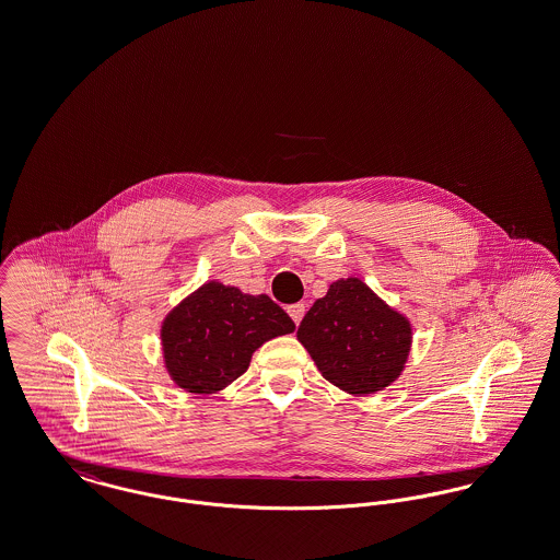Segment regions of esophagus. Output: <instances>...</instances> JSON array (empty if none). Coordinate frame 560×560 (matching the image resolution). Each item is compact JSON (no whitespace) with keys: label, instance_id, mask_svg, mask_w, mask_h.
<instances>
[{"label":"esophagus","instance_id":"esophagus-1","mask_svg":"<svg viewBox=\"0 0 560 560\" xmlns=\"http://www.w3.org/2000/svg\"><path fill=\"white\" fill-rule=\"evenodd\" d=\"M288 313H290V317H292L293 323L298 325L302 317H304V304L302 302H298V304H292V306H288Z\"/></svg>","mask_w":560,"mask_h":560}]
</instances>
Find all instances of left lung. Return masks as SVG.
I'll list each match as a JSON object with an SVG mask.
<instances>
[{
    "label": "left lung",
    "instance_id": "8db88e82",
    "mask_svg": "<svg viewBox=\"0 0 560 560\" xmlns=\"http://www.w3.org/2000/svg\"><path fill=\"white\" fill-rule=\"evenodd\" d=\"M411 323L359 277L329 285L298 327L320 375L354 397L390 386L411 350Z\"/></svg>",
    "mask_w": 560,
    "mask_h": 560
}]
</instances>
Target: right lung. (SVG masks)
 Wrapping results in <instances>:
<instances>
[{
	"instance_id": "1",
	"label": "right lung",
	"mask_w": 560,
	"mask_h": 560,
	"mask_svg": "<svg viewBox=\"0 0 560 560\" xmlns=\"http://www.w3.org/2000/svg\"><path fill=\"white\" fill-rule=\"evenodd\" d=\"M293 329L290 315L267 293L249 295L208 281L161 323L163 363L183 390L213 395L247 372L265 342Z\"/></svg>"
}]
</instances>
